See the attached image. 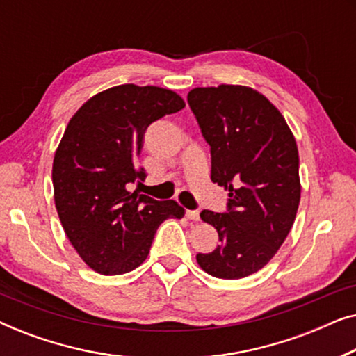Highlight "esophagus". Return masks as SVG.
I'll list each match as a JSON object with an SVG mask.
<instances>
[{
  "mask_svg": "<svg viewBox=\"0 0 356 356\" xmlns=\"http://www.w3.org/2000/svg\"><path fill=\"white\" fill-rule=\"evenodd\" d=\"M186 217L189 218V220H194V222H199V212L197 211H186Z\"/></svg>",
  "mask_w": 356,
  "mask_h": 356,
  "instance_id": "1",
  "label": "esophagus"
}]
</instances>
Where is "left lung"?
I'll use <instances>...</instances> for the list:
<instances>
[{
  "mask_svg": "<svg viewBox=\"0 0 356 356\" xmlns=\"http://www.w3.org/2000/svg\"><path fill=\"white\" fill-rule=\"evenodd\" d=\"M188 104L211 145V179L230 197L227 212H201L220 245L199 252L197 264L217 279H243L275 256L293 227L301 196L296 140L280 111L251 87H196Z\"/></svg>",
  "mask_w": 356,
  "mask_h": 356,
  "instance_id": "8db88e82",
  "label": "left lung"
}]
</instances>
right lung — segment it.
I'll list each match as a JSON object with an SVG mask.
<instances>
[{
	"label": "right lung",
	"instance_id": "right-lung-1",
	"mask_svg": "<svg viewBox=\"0 0 356 356\" xmlns=\"http://www.w3.org/2000/svg\"><path fill=\"white\" fill-rule=\"evenodd\" d=\"M183 108L173 90L123 84L92 97L67 123L53 159L55 206L77 254L99 274L134 270L160 223L184 216L173 199L129 191L145 178L138 168L145 129Z\"/></svg>",
	"mask_w": 356,
	"mask_h": 356
}]
</instances>
